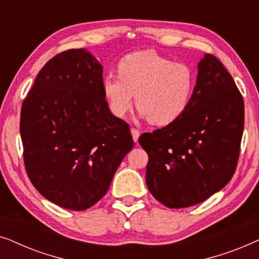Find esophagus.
Segmentation results:
<instances>
[{"label": "esophagus", "mask_w": 259, "mask_h": 259, "mask_svg": "<svg viewBox=\"0 0 259 259\" xmlns=\"http://www.w3.org/2000/svg\"><path fill=\"white\" fill-rule=\"evenodd\" d=\"M131 133H132V138L134 140V143H138V139H139L140 132L137 128H131Z\"/></svg>", "instance_id": "obj_1"}]
</instances>
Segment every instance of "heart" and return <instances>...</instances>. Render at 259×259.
<instances>
[{"label": "heart", "mask_w": 259, "mask_h": 259, "mask_svg": "<svg viewBox=\"0 0 259 259\" xmlns=\"http://www.w3.org/2000/svg\"><path fill=\"white\" fill-rule=\"evenodd\" d=\"M119 75H107L102 91L109 109L119 118L136 105L140 115L166 126L185 114L196 88V74L184 62H173L153 51L134 52L121 59Z\"/></svg>", "instance_id": "heart-1"}]
</instances>
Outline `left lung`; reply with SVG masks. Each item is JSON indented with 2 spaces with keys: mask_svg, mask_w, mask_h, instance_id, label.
I'll return each mask as SVG.
<instances>
[{
  "mask_svg": "<svg viewBox=\"0 0 259 259\" xmlns=\"http://www.w3.org/2000/svg\"><path fill=\"white\" fill-rule=\"evenodd\" d=\"M244 130V101L223 63L205 54L192 101L182 118L144 133L146 184L169 208L189 207L221 191L236 171Z\"/></svg>",
  "mask_w": 259,
  "mask_h": 259,
  "instance_id": "8db88e82",
  "label": "left lung"
}]
</instances>
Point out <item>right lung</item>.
Returning a JSON list of instances; mask_svg holds the SVG:
<instances>
[{
  "mask_svg": "<svg viewBox=\"0 0 259 259\" xmlns=\"http://www.w3.org/2000/svg\"><path fill=\"white\" fill-rule=\"evenodd\" d=\"M102 81L90 52L69 49L46 63L21 107L27 175L46 199L68 210L98 203L134 145L128 123L109 111Z\"/></svg>",
  "mask_w": 259,
  "mask_h": 259,
  "instance_id": "right-lung-1",
  "label": "right lung"
}]
</instances>
